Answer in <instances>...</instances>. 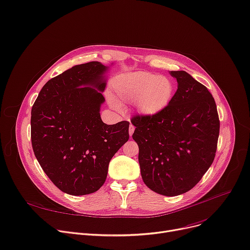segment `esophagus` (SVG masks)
I'll return each mask as SVG.
<instances>
[{
  "label": "esophagus",
  "instance_id": "1",
  "mask_svg": "<svg viewBox=\"0 0 250 250\" xmlns=\"http://www.w3.org/2000/svg\"><path fill=\"white\" fill-rule=\"evenodd\" d=\"M134 131H135V127H134V125H129V127H128V134H129V137H131V136H132V134H134Z\"/></svg>",
  "mask_w": 250,
  "mask_h": 250
}]
</instances>
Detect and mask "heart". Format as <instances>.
I'll return each mask as SVG.
<instances>
[{"instance_id":"b5f03b06","label":"heart","mask_w":250,"mask_h":250,"mask_svg":"<svg viewBox=\"0 0 250 250\" xmlns=\"http://www.w3.org/2000/svg\"><path fill=\"white\" fill-rule=\"evenodd\" d=\"M114 91L123 102H135L143 115L154 116L171 104L176 84L173 79L146 71L125 73L114 81Z\"/></svg>"}]
</instances>
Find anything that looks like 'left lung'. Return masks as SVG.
<instances>
[{
    "label": "left lung",
    "mask_w": 250,
    "mask_h": 250,
    "mask_svg": "<svg viewBox=\"0 0 250 250\" xmlns=\"http://www.w3.org/2000/svg\"><path fill=\"white\" fill-rule=\"evenodd\" d=\"M178 89L171 104L154 116L137 115L132 139L139 146L145 184L164 196L191 190L215 158L219 118L212 94L186 71H171Z\"/></svg>",
    "instance_id": "1"
}]
</instances>
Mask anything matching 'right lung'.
I'll list each match as a JSON object with an SVG mask.
<instances>
[{
  "label": "right lung",
  "instance_id": "add662e5",
  "mask_svg": "<svg viewBox=\"0 0 250 250\" xmlns=\"http://www.w3.org/2000/svg\"><path fill=\"white\" fill-rule=\"evenodd\" d=\"M109 66L75 65L42 87L32 106L31 141L41 168L62 192H96L108 164L128 141V122L106 125L101 118Z\"/></svg>",
  "mask_w": 250,
  "mask_h": 250
}]
</instances>
